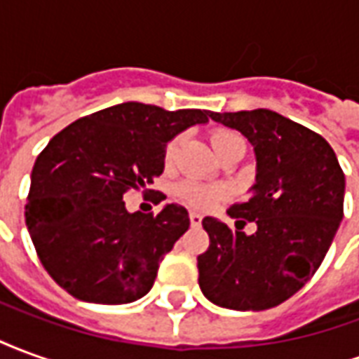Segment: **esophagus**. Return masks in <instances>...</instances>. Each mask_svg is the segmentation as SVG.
<instances>
[{
  "instance_id": "esophagus-1",
  "label": "esophagus",
  "mask_w": 359,
  "mask_h": 359,
  "mask_svg": "<svg viewBox=\"0 0 359 359\" xmlns=\"http://www.w3.org/2000/svg\"><path fill=\"white\" fill-rule=\"evenodd\" d=\"M190 225L192 226L202 225V215H200V213H196V211H192V213H190Z\"/></svg>"
}]
</instances>
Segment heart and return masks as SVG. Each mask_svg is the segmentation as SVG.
I'll return each instance as SVG.
<instances>
[{
	"mask_svg": "<svg viewBox=\"0 0 359 359\" xmlns=\"http://www.w3.org/2000/svg\"><path fill=\"white\" fill-rule=\"evenodd\" d=\"M238 138H241L238 134L233 133V130H226V128H215L210 134L211 146H213V149L217 151L219 156ZM179 144L180 136H175L172 140L167 142L163 154V161L167 167H171L175 163V157H177V151H179ZM175 196L182 203H187L188 208L210 210V208L225 200L226 196H229V188L223 187V184H202V182H196V180H184V182L177 184Z\"/></svg>",
	"mask_w": 359,
	"mask_h": 359,
	"instance_id": "1",
	"label": "heart"
}]
</instances>
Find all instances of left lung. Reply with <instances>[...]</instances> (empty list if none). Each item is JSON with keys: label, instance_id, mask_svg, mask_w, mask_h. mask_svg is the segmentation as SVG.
Returning <instances> with one entry per match:
<instances>
[{"label": "left lung", "instance_id": "obj_1", "mask_svg": "<svg viewBox=\"0 0 359 359\" xmlns=\"http://www.w3.org/2000/svg\"><path fill=\"white\" fill-rule=\"evenodd\" d=\"M236 128L257 159L252 196L217 219L202 221L210 248L198 256L203 296L221 308H275L313 277L344 215V172L323 136L269 109L211 113ZM258 226L254 235L244 224Z\"/></svg>", "mask_w": 359, "mask_h": 359}]
</instances>
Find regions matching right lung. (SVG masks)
<instances>
[{
    "label": "right lung",
    "mask_w": 359,
    "mask_h": 359,
    "mask_svg": "<svg viewBox=\"0 0 359 359\" xmlns=\"http://www.w3.org/2000/svg\"><path fill=\"white\" fill-rule=\"evenodd\" d=\"M210 115L126 102L51 138L32 167L25 217L61 288L92 304H130L149 292L159 262L190 226L188 211L167 203L157 215L128 213L123 196L148 188L163 172L167 142Z\"/></svg>",
    "instance_id": "1"
}]
</instances>
